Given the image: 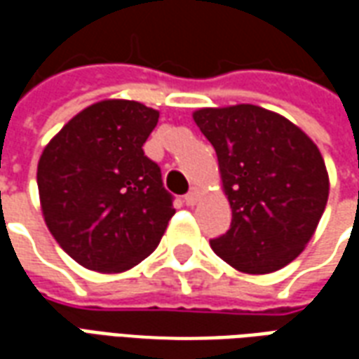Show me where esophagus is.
Listing matches in <instances>:
<instances>
[{"mask_svg": "<svg viewBox=\"0 0 359 359\" xmlns=\"http://www.w3.org/2000/svg\"><path fill=\"white\" fill-rule=\"evenodd\" d=\"M184 202H187L188 205H194V203L198 202V192H196L194 188H192V190H190V192L184 196Z\"/></svg>", "mask_w": 359, "mask_h": 359, "instance_id": "34e87169", "label": "esophagus"}]
</instances>
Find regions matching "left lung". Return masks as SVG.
<instances>
[{
  "label": "left lung",
  "mask_w": 359,
  "mask_h": 359,
  "mask_svg": "<svg viewBox=\"0 0 359 359\" xmlns=\"http://www.w3.org/2000/svg\"><path fill=\"white\" fill-rule=\"evenodd\" d=\"M196 125L215 148L233 221L211 248L234 269L264 275L298 257L329 198L313 142L288 118L257 105L205 107Z\"/></svg>",
  "instance_id": "left-lung-1"
}]
</instances>
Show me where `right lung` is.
I'll list each match as a JSON object with an SVG mask.
<instances>
[{"label":"right lung","mask_w":359,"mask_h":359,"mask_svg":"<svg viewBox=\"0 0 359 359\" xmlns=\"http://www.w3.org/2000/svg\"><path fill=\"white\" fill-rule=\"evenodd\" d=\"M159 113L105 100L67 123L38 163L46 225L74 262L121 273L157 248L175 215L161 169L144 156Z\"/></svg>","instance_id":"add662e5"}]
</instances>
